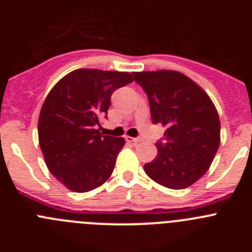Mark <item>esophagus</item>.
Segmentation results:
<instances>
[{"label":"esophagus","instance_id":"esophagus-1","mask_svg":"<svg viewBox=\"0 0 252 252\" xmlns=\"http://www.w3.org/2000/svg\"><path fill=\"white\" fill-rule=\"evenodd\" d=\"M125 140L128 142H140L141 141V139H139V137H131V136H126L125 137Z\"/></svg>","mask_w":252,"mask_h":252}]
</instances>
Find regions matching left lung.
Instances as JSON below:
<instances>
[{"label":"left lung","mask_w":252,"mask_h":252,"mask_svg":"<svg viewBox=\"0 0 252 252\" xmlns=\"http://www.w3.org/2000/svg\"><path fill=\"white\" fill-rule=\"evenodd\" d=\"M145 91L154 124L165 127L158 155L144 165L149 178L170 189H184L203 177L221 142V124L212 99L175 70L135 72Z\"/></svg>","instance_id":"1"}]
</instances>
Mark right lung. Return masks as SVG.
<instances>
[{"mask_svg": "<svg viewBox=\"0 0 252 252\" xmlns=\"http://www.w3.org/2000/svg\"><path fill=\"white\" fill-rule=\"evenodd\" d=\"M131 82L128 72L77 69L46 95L37 122L40 149L51 174L69 190L90 192L112 174L125 139L103 136L95 125L107 116L112 93Z\"/></svg>", "mask_w": 252, "mask_h": 252, "instance_id": "1", "label": "right lung"}]
</instances>
